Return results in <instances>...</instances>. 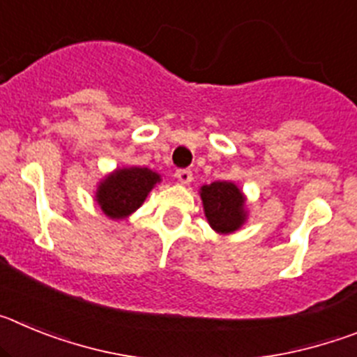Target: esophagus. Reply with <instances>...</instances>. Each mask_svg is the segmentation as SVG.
I'll list each match as a JSON object with an SVG mask.
<instances>
[{
    "label": "esophagus",
    "mask_w": 357,
    "mask_h": 357,
    "mask_svg": "<svg viewBox=\"0 0 357 357\" xmlns=\"http://www.w3.org/2000/svg\"><path fill=\"white\" fill-rule=\"evenodd\" d=\"M175 176H176V178H178V182H182V184H189V182L193 181V172H191V169H189V168L176 169Z\"/></svg>",
    "instance_id": "obj_1"
}]
</instances>
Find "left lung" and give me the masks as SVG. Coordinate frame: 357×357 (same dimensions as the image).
I'll return each instance as SVG.
<instances>
[{"instance_id":"1","label":"left lung","mask_w":357,"mask_h":357,"mask_svg":"<svg viewBox=\"0 0 357 357\" xmlns=\"http://www.w3.org/2000/svg\"><path fill=\"white\" fill-rule=\"evenodd\" d=\"M207 222L216 232H234L245 222V198L232 182H213L202 188Z\"/></svg>"}]
</instances>
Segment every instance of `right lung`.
Listing matches in <instances>:
<instances>
[{"mask_svg": "<svg viewBox=\"0 0 357 357\" xmlns=\"http://www.w3.org/2000/svg\"><path fill=\"white\" fill-rule=\"evenodd\" d=\"M160 176L148 168L118 169L100 184L96 200L103 213L112 220H123L139 209Z\"/></svg>", "mask_w": 357, "mask_h": 357, "instance_id": "1", "label": "right lung"}]
</instances>
